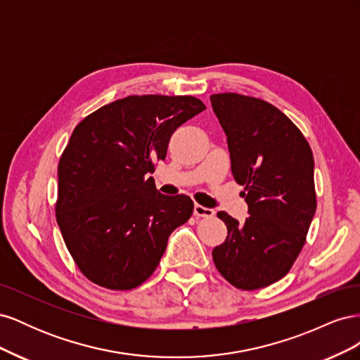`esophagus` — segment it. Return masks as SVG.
I'll use <instances>...</instances> for the list:
<instances>
[{
    "instance_id": "esophagus-1",
    "label": "esophagus",
    "mask_w": 360,
    "mask_h": 360,
    "mask_svg": "<svg viewBox=\"0 0 360 360\" xmlns=\"http://www.w3.org/2000/svg\"><path fill=\"white\" fill-rule=\"evenodd\" d=\"M193 214L197 216V217H213L214 216V210L209 209V207L195 204L193 205Z\"/></svg>"
}]
</instances>
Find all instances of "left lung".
Returning a JSON list of instances; mask_svg holds the SVG:
<instances>
[{
  "mask_svg": "<svg viewBox=\"0 0 360 360\" xmlns=\"http://www.w3.org/2000/svg\"><path fill=\"white\" fill-rule=\"evenodd\" d=\"M210 102L249 213L245 222L217 213L228 236L213 249V261L231 285L263 288L288 274L307 240L317 209L314 156L297 126L274 105L237 93L212 94Z\"/></svg>",
  "mask_w": 360,
  "mask_h": 360,
  "instance_id": "obj_1",
  "label": "left lung"
}]
</instances>
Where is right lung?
<instances>
[{
    "label": "right lung",
    "mask_w": 360,
    "mask_h": 360,
    "mask_svg": "<svg viewBox=\"0 0 360 360\" xmlns=\"http://www.w3.org/2000/svg\"><path fill=\"white\" fill-rule=\"evenodd\" d=\"M205 110L192 96H129L85 117L58 163L57 222L76 266L94 284L132 290L156 270L193 201L155 186L179 126Z\"/></svg>",
    "instance_id": "right-lung-1"
}]
</instances>
